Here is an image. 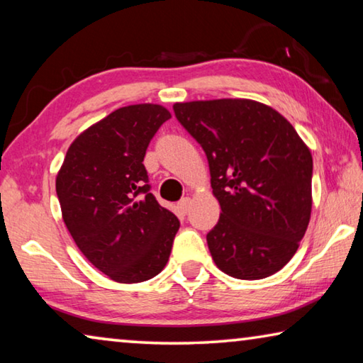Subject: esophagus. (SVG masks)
Wrapping results in <instances>:
<instances>
[{"label": "esophagus", "instance_id": "34e87169", "mask_svg": "<svg viewBox=\"0 0 363 363\" xmlns=\"http://www.w3.org/2000/svg\"><path fill=\"white\" fill-rule=\"evenodd\" d=\"M191 205H192V200L191 197H184L179 203H177V208L181 210V213H187L191 210Z\"/></svg>", "mask_w": 363, "mask_h": 363}]
</instances>
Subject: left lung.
<instances>
[{
    "mask_svg": "<svg viewBox=\"0 0 363 363\" xmlns=\"http://www.w3.org/2000/svg\"><path fill=\"white\" fill-rule=\"evenodd\" d=\"M206 155L221 206L206 234L216 267L238 279L279 272L298 249L312 213V153L283 114L260 101L174 103Z\"/></svg>",
    "mask_w": 363,
    "mask_h": 363,
    "instance_id": "obj_1",
    "label": "left lung"
}]
</instances>
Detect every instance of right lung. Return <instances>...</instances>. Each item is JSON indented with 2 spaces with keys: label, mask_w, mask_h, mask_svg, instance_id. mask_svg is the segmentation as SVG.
<instances>
[{
  "label": "right lung",
  "mask_w": 363,
  "mask_h": 363,
  "mask_svg": "<svg viewBox=\"0 0 363 363\" xmlns=\"http://www.w3.org/2000/svg\"><path fill=\"white\" fill-rule=\"evenodd\" d=\"M171 118L161 105L123 106L67 148L56 176L62 220L85 258L116 283L152 279L166 267L179 229L150 194L147 147Z\"/></svg>",
  "instance_id": "obj_1"
}]
</instances>
